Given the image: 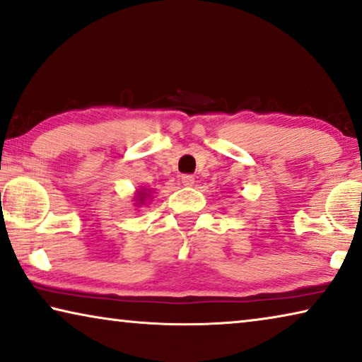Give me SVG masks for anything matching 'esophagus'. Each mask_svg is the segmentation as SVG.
<instances>
[{"instance_id":"esophagus-1","label":"esophagus","mask_w":362,"mask_h":362,"mask_svg":"<svg viewBox=\"0 0 362 362\" xmlns=\"http://www.w3.org/2000/svg\"><path fill=\"white\" fill-rule=\"evenodd\" d=\"M182 183H183V185H185V187H192L193 183H194V177L190 175V174L182 175Z\"/></svg>"}]
</instances>
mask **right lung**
Returning <instances> with one entry per match:
<instances>
[{
    "mask_svg": "<svg viewBox=\"0 0 362 362\" xmlns=\"http://www.w3.org/2000/svg\"><path fill=\"white\" fill-rule=\"evenodd\" d=\"M150 193H151V190H148V188H140V190L136 192V197H135L136 204H145L146 198L150 197Z\"/></svg>",
    "mask_w": 362,
    "mask_h": 362,
    "instance_id": "right-lung-1",
    "label": "right lung"
}]
</instances>
